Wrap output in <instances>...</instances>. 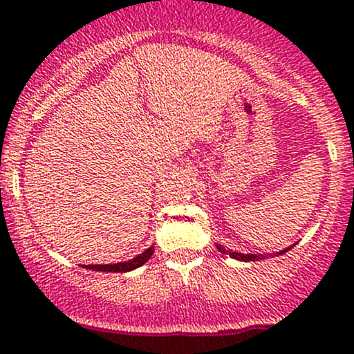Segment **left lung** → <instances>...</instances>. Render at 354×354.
<instances>
[{
    "label": "left lung",
    "instance_id": "8db88e82",
    "mask_svg": "<svg viewBox=\"0 0 354 354\" xmlns=\"http://www.w3.org/2000/svg\"><path fill=\"white\" fill-rule=\"evenodd\" d=\"M217 250H219V252H223V253H230V257H233V259H238V260H245V262H250V260H252V262H255L257 259H259V257L257 255H245V253H236V252H227L226 248H223V246L221 245H217ZM289 250V248H288ZM288 250H283V252H279V255H283V253H286Z\"/></svg>",
    "mask_w": 354,
    "mask_h": 354
}]
</instances>
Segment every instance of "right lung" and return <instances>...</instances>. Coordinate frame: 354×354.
I'll list each match as a JSON object with an SVG mask.
<instances>
[{"label": "right lung", "instance_id": "right-lung-1", "mask_svg": "<svg viewBox=\"0 0 354 354\" xmlns=\"http://www.w3.org/2000/svg\"><path fill=\"white\" fill-rule=\"evenodd\" d=\"M154 253V246L145 250L144 253H140L138 257L135 259L128 260V262H120V263H106V266H85V269H91V270H102V272H130V270L137 269V267L144 266L151 255Z\"/></svg>", "mask_w": 354, "mask_h": 354}]
</instances>
